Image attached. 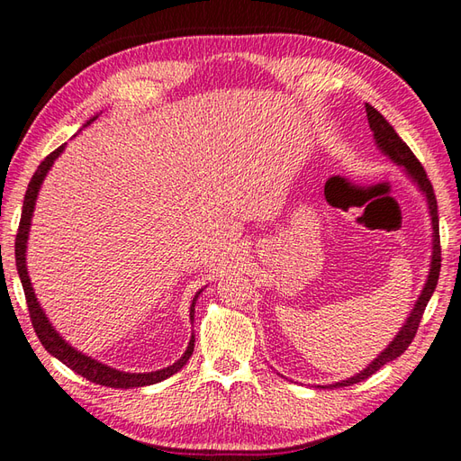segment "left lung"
Wrapping results in <instances>:
<instances>
[{
    "label": "left lung",
    "instance_id": "8db88e82",
    "mask_svg": "<svg viewBox=\"0 0 461 461\" xmlns=\"http://www.w3.org/2000/svg\"><path fill=\"white\" fill-rule=\"evenodd\" d=\"M365 110H366V120H369V126H371L375 140H376V146L381 148L394 163H398V166L406 167V171L411 173V177L418 183V187L424 191V195L428 199V207H430V214H432V229H434V250L432 252L434 254H432V264H430V276H428V282L424 285L420 298H418L414 310H412L411 317L406 320L402 330L398 331V335L394 337V341H391V345H388L386 349L378 355L365 371H361L359 375H355L351 378H347V381L331 384V388L351 386L355 383L365 381V378H369L371 375H375L378 369H381V366L394 361L396 357H401L408 349V345L412 343L414 335L418 331V325H420L426 305H428V302H430L432 294L436 290V284L439 278V266H442V247H439V227H438V203H436L432 183H430V179H428L422 163L418 161L412 149L408 148L401 140V136L396 134L394 128L383 118L381 112H378L375 106H371L369 102L365 104Z\"/></svg>",
    "mask_w": 461,
    "mask_h": 461
}]
</instances>
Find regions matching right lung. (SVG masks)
Returning <instances> with one entry per match:
<instances>
[{
  "mask_svg": "<svg viewBox=\"0 0 461 461\" xmlns=\"http://www.w3.org/2000/svg\"><path fill=\"white\" fill-rule=\"evenodd\" d=\"M63 148L65 146H59L55 151H50L49 156L39 163L37 171L33 173V177H31L29 185H27L25 199H23L22 221H19V229H17V237H15V266H17L19 278H22V284H23V292H25V300H27V310H29L31 323H33V330H35V333L39 337L41 345H43L50 355L57 357L60 363H65L68 369H73L80 376H85L86 381H90V383H96V384H102V386H112V388H131V386L156 384V383L163 381V378L176 375L179 369H183V366H185V363L189 361V357L193 355V349H195V337H191L187 351L183 353L181 359L177 363L166 366V369H161V371L124 373V371L110 369V366L102 365V363H98L95 359H90V357L78 353L68 343H65L63 337H60L53 330V325L49 323L43 310H41V305L37 303L33 288H31V280H29L27 268H25V250H27L29 224H31V217H33L35 199H37V193H39L41 183H43L49 167L53 166V161L60 156V151H63ZM199 294L195 295V300H193V305H191V320H193V313H195V302L199 298Z\"/></svg>",
  "mask_w": 461,
  "mask_h": 461,
  "instance_id": "1",
  "label": "right lung"
}]
</instances>
